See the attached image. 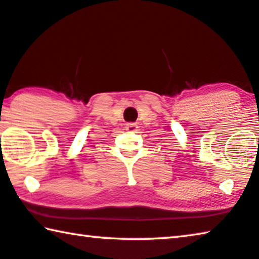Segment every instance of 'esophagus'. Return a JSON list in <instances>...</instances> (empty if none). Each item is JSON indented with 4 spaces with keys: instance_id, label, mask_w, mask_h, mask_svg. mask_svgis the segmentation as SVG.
I'll return each mask as SVG.
<instances>
[{
    "instance_id": "esophagus-1",
    "label": "esophagus",
    "mask_w": 259,
    "mask_h": 259,
    "mask_svg": "<svg viewBox=\"0 0 259 259\" xmlns=\"http://www.w3.org/2000/svg\"><path fill=\"white\" fill-rule=\"evenodd\" d=\"M125 128H126V131H128V132H135L138 128V125L133 124V122H128V124H126Z\"/></svg>"
}]
</instances>
